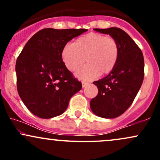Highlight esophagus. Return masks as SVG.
<instances>
[{"label": "esophagus", "mask_w": 160, "mask_h": 160, "mask_svg": "<svg viewBox=\"0 0 160 160\" xmlns=\"http://www.w3.org/2000/svg\"><path fill=\"white\" fill-rule=\"evenodd\" d=\"M89 82H86V81H82V87H85V86H86L87 85H89Z\"/></svg>", "instance_id": "obj_1"}]
</instances>
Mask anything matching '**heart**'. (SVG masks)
<instances>
[{"label": "heart", "instance_id": "1", "mask_svg": "<svg viewBox=\"0 0 160 160\" xmlns=\"http://www.w3.org/2000/svg\"><path fill=\"white\" fill-rule=\"evenodd\" d=\"M120 55V47L113 38L98 33H89L64 47L62 58L68 69L75 71L86 61L87 65L76 73L82 80H92L99 74L113 71Z\"/></svg>", "mask_w": 160, "mask_h": 160}]
</instances>
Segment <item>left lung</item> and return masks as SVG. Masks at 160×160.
Returning a JSON list of instances; mask_svg holds the SVG:
<instances>
[{
  "instance_id": "left-lung-1",
  "label": "left lung",
  "mask_w": 160,
  "mask_h": 160,
  "mask_svg": "<svg viewBox=\"0 0 160 160\" xmlns=\"http://www.w3.org/2000/svg\"><path fill=\"white\" fill-rule=\"evenodd\" d=\"M110 34L118 43L120 55L113 71L93 83L98 93L90 102L92 111L103 118H116L132 104L144 76V60L141 49L126 32L119 28H95Z\"/></svg>"
}]
</instances>
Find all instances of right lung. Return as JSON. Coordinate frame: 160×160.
Returning a JSON list of instances; mask_svg holds the SVG:
<instances>
[{
  "mask_svg": "<svg viewBox=\"0 0 160 160\" xmlns=\"http://www.w3.org/2000/svg\"><path fill=\"white\" fill-rule=\"evenodd\" d=\"M87 29L44 28L27 42L16 64L17 90L33 114L42 119L61 115L82 83L66 68L62 52Z\"/></svg>",
  "mask_w": 160,
  "mask_h": 160,
  "instance_id": "obj_1",
  "label": "right lung"
}]
</instances>
